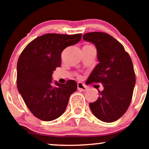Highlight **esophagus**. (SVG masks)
Masks as SVG:
<instances>
[{"label":"esophagus","mask_w":149,"mask_h":149,"mask_svg":"<svg viewBox=\"0 0 149 149\" xmlns=\"http://www.w3.org/2000/svg\"><path fill=\"white\" fill-rule=\"evenodd\" d=\"M77 86H78V91H83V92H85V91H87V89H88L87 87H86V86H85V85L83 84V83H81V82L78 83Z\"/></svg>","instance_id":"1"}]
</instances>
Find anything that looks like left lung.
Wrapping results in <instances>:
<instances>
[{"label":"left lung","instance_id":"left-lung-1","mask_svg":"<svg viewBox=\"0 0 149 149\" xmlns=\"http://www.w3.org/2000/svg\"><path fill=\"white\" fill-rule=\"evenodd\" d=\"M83 38L95 46L99 61L86 84L101 83L104 87L90 108L100 120L113 122L125 113L132 101L136 83L132 59L122 44L108 34L88 32Z\"/></svg>","mask_w":149,"mask_h":149}]
</instances>
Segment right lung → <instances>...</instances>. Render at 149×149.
<instances>
[{"instance_id": "right-lung-1", "label": "right lung", "mask_w": 149, "mask_h": 149, "mask_svg": "<svg viewBox=\"0 0 149 149\" xmlns=\"http://www.w3.org/2000/svg\"><path fill=\"white\" fill-rule=\"evenodd\" d=\"M82 34L48 33L37 37L24 49L17 64V86L26 105L36 117L52 121L65 112L77 83L52 81V74L61 63L64 49L76 45Z\"/></svg>"}]
</instances>
